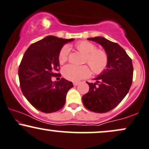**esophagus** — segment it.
<instances>
[{
	"mask_svg": "<svg viewBox=\"0 0 149 149\" xmlns=\"http://www.w3.org/2000/svg\"><path fill=\"white\" fill-rule=\"evenodd\" d=\"M80 82H73V85L74 86H78V85H79Z\"/></svg>",
	"mask_w": 149,
	"mask_h": 149,
	"instance_id": "esophagus-1",
	"label": "esophagus"
}]
</instances>
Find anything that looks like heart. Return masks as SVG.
<instances>
[{"label": "heart", "instance_id": "heart-1", "mask_svg": "<svg viewBox=\"0 0 149 149\" xmlns=\"http://www.w3.org/2000/svg\"><path fill=\"white\" fill-rule=\"evenodd\" d=\"M76 47L80 53L85 55V62L88 64L95 74H100L106 69L108 63V56L105 51L97 49L95 44L87 41H82L77 43ZM69 54V46H64L59 53V62L60 64H64L67 62ZM62 74L67 80L71 81H79L89 76L90 70L86 65L76 66L68 64L62 69Z\"/></svg>", "mask_w": 149, "mask_h": 149}]
</instances>
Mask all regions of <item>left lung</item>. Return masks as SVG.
Instances as JSON below:
<instances>
[{"label":"left lung","instance_id":"1","mask_svg":"<svg viewBox=\"0 0 149 149\" xmlns=\"http://www.w3.org/2000/svg\"><path fill=\"white\" fill-rule=\"evenodd\" d=\"M103 46L108 56L107 67L89 83V92L82 96L87 109L97 113H105L117 106L128 94L132 82L133 67L130 57L116 43L102 37L88 38Z\"/></svg>","mask_w":149,"mask_h":149}]
</instances>
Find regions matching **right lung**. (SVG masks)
I'll return each instance as SVG.
<instances>
[{
    "mask_svg": "<svg viewBox=\"0 0 149 149\" xmlns=\"http://www.w3.org/2000/svg\"><path fill=\"white\" fill-rule=\"evenodd\" d=\"M73 39L47 36L31 44L23 55L19 67V78L23 94L37 110L51 113L64 106L66 95L73 87L72 82L64 78L53 82L52 77L60 67L58 55L61 48Z\"/></svg>",
    "mask_w": 149,
    "mask_h": 149,
    "instance_id": "add662e5",
    "label": "right lung"
}]
</instances>
